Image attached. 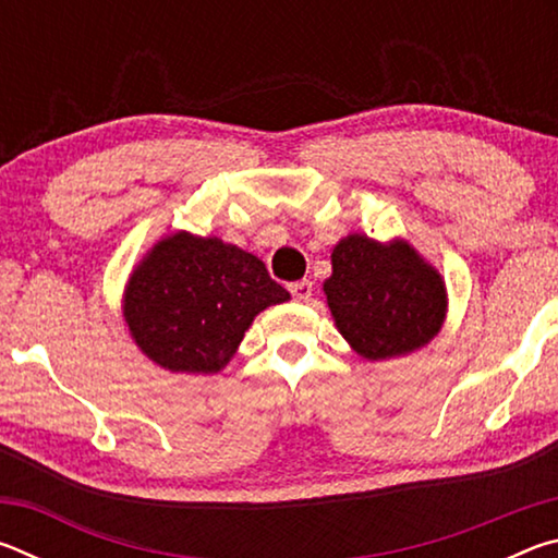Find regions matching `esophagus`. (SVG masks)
<instances>
[{"label":"esophagus","mask_w":558,"mask_h":558,"mask_svg":"<svg viewBox=\"0 0 558 558\" xmlns=\"http://www.w3.org/2000/svg\"><path fill=\"white\" fill-rule=\"evenodd\" d=\"M290 295H292V300H298V302H307L310 298H313V282H310V280L292 282Z\"/></svg>","instance_id":"1"}]
</instances>
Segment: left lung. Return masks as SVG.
<instances>
[{
	"label": "left lung",
	"instance_id": "obj_1",
	"mask_svg": "<svg viewBox=\"0 0 558 558\" xmlns=\"http://www.w3.org/2000/svg\"><path fill=\"white\" fill-rule=\"evenodd\" d=\"M325 295L339 332L372 362L428 344L446 317L440 276L403 241L381 245L347 235L332 251Z\"/></svg>",
	"mask_w": 558,
	"mask_h": 558
}]
</instances>
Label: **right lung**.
<instances>
[{
    "label": "right lung",
    "mask_w": 558,
    "mask_h": 558,
    "mask_svg": "<svg viewBox=\"0 0 558 558\" xmlns=\"http://www.w3.org/2000/svg\"><path fill=\"white\" fill-rule=\"evenodd\" d=\"M290 292L263 260L219 239L174 233L132 272L125 319L137 347L169 372L214 374L253 317Z\"/></svg>",
    "instance_id": "add662e5"
}]
</instances>
